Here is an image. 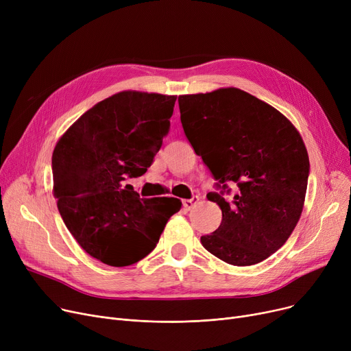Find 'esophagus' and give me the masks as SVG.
<instances>
[{"instance_id": "1", "label": "esophagus", "mask_w": 351, "mask_h": 351, "mask_svg": "<svg viewBox=\"0 0 351 351\" xmlns=\"http://www.w3.org/2000/svg\"><path fill=\"white\" fill-rule=\"evenodd\" d=\"M197 202H199V196H193L192 199L182 200V205H183V208H185L186 210H191L197 204Z\"/></svg>"}]
</instances>
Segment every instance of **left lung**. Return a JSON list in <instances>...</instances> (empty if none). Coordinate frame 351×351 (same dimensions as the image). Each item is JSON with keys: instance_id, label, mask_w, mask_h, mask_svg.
Returning a JSON list of instances; mask_svg holds the SVG:
<instances>
[{"instance_id": "8db88e82", "label": "left lung", "mask_w": 351, "mask_h": 351, "mask_svg": "<svg viewBox=\"0 0 351 351\" xmlns=\"http://www.w3.org/2000/svg\"><path fill=\"white\" fill-rule=\"evenodd\" d=\"M178 102L186 138L217 180L219 192L208 199L222 209V223L200 237L202 245L233 266L261 263L286 243L303 210L310 163L299 131L237 88L180 95Z\"/></svg>"}]
</instances>
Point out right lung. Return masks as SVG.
I'll return each instance as SVG.
<instances>
[{
	"label": "right lung",
	"instance_id": "add662e5",
	"mask_svg": "<svg viewBox=\"0 0 351 351\" xmlns=\"http://www.w3.org/2000/svg\"><path fill=\"white\" fill-rule=\"evenodd\" d=\"M176 97L122 90L73 122L52 154L53 196L65 226L97 261L123 267L149 254L179 212L176 197L141 199L142 176L169 132Z\"/></svg>",
	"mask_w": 351,
	"mask_h": 351
}]
</instances>
